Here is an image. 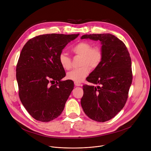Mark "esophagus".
<instances>
[{"instance_id": "34e87169", "label": "esophagus", "mask_w": 151, "mask_h": 151, "mask_svg": "<svg viewBox=\"0 0 151 151\" xmlns=\"http://www.w3.org/2000/svg\"><path fill=\"white\" fill-rule=\"evenodd\" d=\"M74 83H75V86H77V87H80V86H82V84H81V83H78V82H75Z\"/></svg>"}]
</instances>
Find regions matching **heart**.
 <instances>
[{
  "label": "heart",
  "instance_id": "obj_1",
  "mask_svg": "<svg viewBox=\"0 0 151 151\" xmlns=\"http://www.w3.org/2000/svg\"><path fill=\"white\" fill-rule=\"evenodd\" d=\"M72 51L75 54L81 56L80 68L74 69L67 73L68 79L76 82H81L90 71L91 67L94 69L97 68L103 59V52L98 47H92L90 43L81 42L72 48ZM58 60L60 65L65 70H69L72 66L71 58L65 52L60 54Z\"/></svg>",
  "mask_w": 151,
  "mask_h": 151
}]
</instances>
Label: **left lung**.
Listing matches in <instances>:
<instances>
[{
	"mask_svg": "<svg viewBox=\"0 0 151 151\" xmlns=\"http://www.w3.org/2000/svg\"><path fill=\"white\" fill-rule=\"evenodd\" d=\"M81 39L100 40L103 59L87 78L96 86L83 85L81 104L90 118L105 122L124 107L132 83V60L124 42L110 33L85 35Z\"/></svg>",
	"mask_w": 151,
	"mask_h": 151,
	"instance_id": "left-lung-1",
	"label": "left lung"
}]
</instances>
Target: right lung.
Returning <instances> with one entry per match:
<instances>
[{"label": "right lung", "instance_id": "1", "mask_svg": "<svg viewBox=\"0 0 151 151\" xmlns=\"http://www.w3.org/2000/svg\"><path fill=\"white\" fill-rule=\"evenodd\" d=\"M79 35H39L30 39L21 50L16 69L19 97L27 111L37 121H51L64 108L74 83L61 80L66 73L58 57Z\"/></svg>", "mask_w": 151, "mask_h": 151}]
</instances>
